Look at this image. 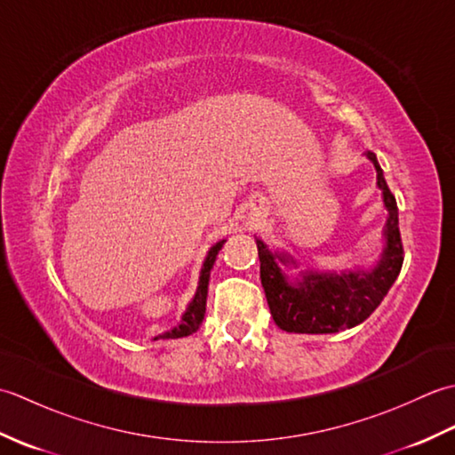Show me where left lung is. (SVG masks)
<instances>
[{
    "mask_svg": "<svg viewBox=\"0 0 455 455\" xmlns=\"http://www.w3.org/2000/svg\"><path fill=\"white\" fill-rule=\"evenodd\" d=\"M367 158L377 170V186L383 191V203L389 211L387 227H385L387 246L383 250L379 264L370 272L363 269L350 274L303 272L301 279L293 283L282 272V264H293V259L285 254H272L262 240H256L259 279H262L269 313L285 332L331 334L363 323L379 307L401 272L404 250L399 233L397 201L387 188L375 154L367 152Z\"/></svg>",
    "mask_w": 455,
    "mask_h": 455,
    "instance_id": "obj_1",
    "label": "left lung"
}]
</instances>
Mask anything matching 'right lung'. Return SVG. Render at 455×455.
<instances>
[{
  "label": "right lung",
  "instance_id": "1",
  "mask_svg": "<svg viewBox=\"0 0 455 455\" xmlns=\"http://www.w3.org/2000/svg\"><path fill=\"white\" fill-rule=\"evenodd\" d=\"M227 240H220L215 246L209 250V254L205 258V262H203L201 267V275H199V287H197V293L193 297V301L189 303L188 311L183 313L181 316V323L172 328L170 332H164L160 336L154 338V340H158V338H164V340H168V338H183V336H189L193 334L199 328V324L203 323V316H205V307H207V289H209V277H211V267L215 264V258L219 254V250L222 248Z\"/></svg>",
  "mask_w": 455,
  "mask_h": 455
}]
</instances>
